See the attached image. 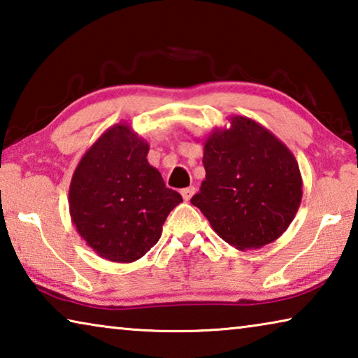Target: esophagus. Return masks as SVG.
I'll return each mask as SVG.
<instances>
[{
	"mask_svg": "<svg viewBox=\"0 0 358 358\" xmlns=\"http://www.w3.org/2000/svg\"><path fill=\"white\" fill-rule=\"evenodd\" d=\"M194 192H196V187L189 186V187H185V189H181V196H183L185 201H189V199L194 196Z\"/></svg>",
	"mask_w": 358,
	"mask_h": 358,
	"instance_id": "obj_1",
	"label": "esophagus"
}]
</instances>
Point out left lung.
<instances>
[{"label": "left lung", "mask_w": 358, "mask_h": 358, "mask_svg": "<svg viewBox=\"0 0 358 358\" xmlns=\"http://www.w3.org/2000/svg\"><path fill=\"white\" fill-rule=\"evenodd\" d=\"M229 121L205 138V180L191 203L230 246L257 250L294 221L301 173L292 151L265 126L241 115Z\"/></svg>", "instance_id": "8db88e82"}]
</instances>
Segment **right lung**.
<instances>
[{
	"label": "right lung",
	"mask_w": 358,
	"mask_h": 358,
	"mask_svg": "<svg viewBox=\"0 0 358 358\" xmlns=\"http://www.w3.org/2000/svg\"><path fill=\"white\" fill-rule=\"evenodd\" d=\"M150 145L128 123L108 128L72 175L69 213L77 232L99 257L129 264L161 238L162 224L183 202L147 159Z\"/></svg>",
	"instance_id": "right-lung-1"
}]
</instances>
